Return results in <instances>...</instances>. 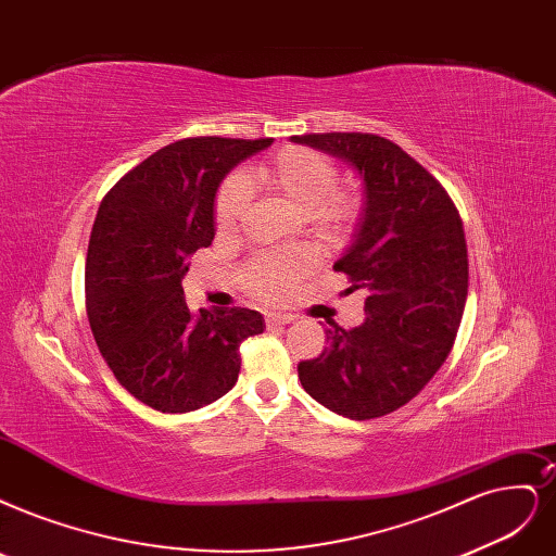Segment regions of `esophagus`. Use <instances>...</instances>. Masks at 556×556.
Returning a JSON list of instances; mask_svg holds the SVG:
<instances>
[{"mask_svg": "<svg viewBox=\"0 0 556 556\" xmlns=\"http://www.w3.org/2000/svg\"><path fill=\"white\" fill-rule=\"evenodd\" d=\"M295 320V316H291V314H279V312H267L265 314V325L270 327H279V325H289V323H293Z\"/></svg>", "mask_w": 556, "mask_h": 556, "instance_id": "esophagus-1", "label": "esophagus"}]
</instances>
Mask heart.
Segmentation results:
<instances>
[{
	"label": "heart",
	"instance_id": "heart-1",
	"mask_svg": "<svg viewBox=\"0 0 556 556\" xmlns=\"http://www.w3.org/2000/svg\"><path fill=\"white\" fill-rule=\"evenodd\" d=\"M250 185L279 194L289 201L295 211L306 215L327 238L343 236L357 215V201L337 190L334 164L309 149H286L270 162H263L247 176H233L222 185L215 203V219L219 229H231L240 217ZM312 265V254L293 256H265L250 265L247 270V286L261 298H283L291 283Z\"/></svg>",
	"mask_w": 556,
	"mask_h": 556
}]
</instances>
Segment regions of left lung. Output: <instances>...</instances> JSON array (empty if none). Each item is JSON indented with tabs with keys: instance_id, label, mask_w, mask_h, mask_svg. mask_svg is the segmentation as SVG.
I'll return each mask as SVG.
<instances>
[{
	"instance_id": "obj_1",
	"label": "left lung",
	"mask_w": 556,
	"mask_h": 556,
	"mask_svg": "<svg viewBox=\"0 0 556 556\" xmlns=\"http://www.w3.org/2000/svg\"><path fill=\"white\" fill-rule=\"evenodd\" d=\"M291 141L359 174V219L334 270L366 295L364 323L325 327L327 348L298 364L300 382L341 417H384L413 401L454 348L469 277L463 219L442 185L394 141L366 132Z\"/></svg>"
}]
</instances>
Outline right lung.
Listing matches in <instances>:
<instances>
[{
  "label": "right lung",
  "instance_id": "right-lung-1",
  "mask_svg": "<svg viewBox=\"0 0 556 556\" xmlns=\"http://www.w3.org/2000/svg\"><path fill=\"white\" fill-rule=\"evenodd\" d=\"M273 139L169 143L102 199L87 252V316L116 380L157 413H192L233 389L252 309H199L182 298L188 258L215 238V194L238 162Z\"/></svg>",
  "mask_w": 556,
  "mask_h": 556
}]
</instances>
